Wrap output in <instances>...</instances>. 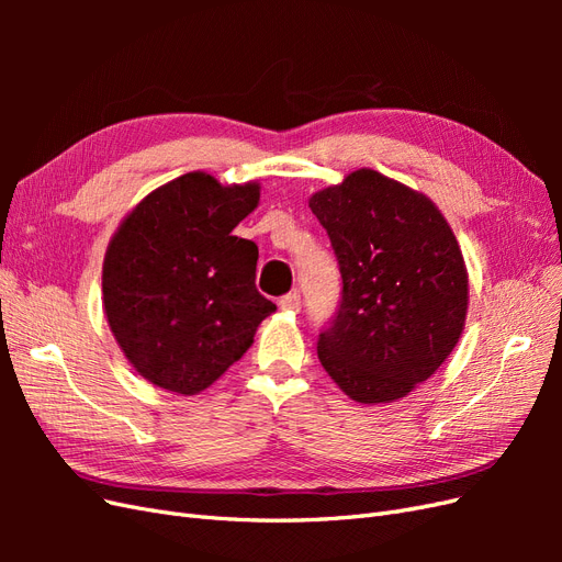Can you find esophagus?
Instances as JSON below:
<instances>
[{
    "label": "esophagus",
    "mask_w": 562,
    "mask_h": 562,
    "mask_svg": "<svg viewBox=\"0 0 562 562\" xmlns=\"http://www.w3.org/2000/svg\"><path fill=\"white\" fill-rule=\"evenodd\" d=\"M279 307H281L283 312H300V307H302V300H300V293H297V291H293V293H288V295H283V297L279 300Z\"/></svg>",
    "instance_id": "obj_1"
}]
</instances>
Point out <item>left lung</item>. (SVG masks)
Here are the masks:
<instances>
[{
    "label": "left lung",
    "mask_w": 562,
    "mask_h": 562,
    "mask_svg": "<svg viewBox=\"0 0 562 562\" xmlns=\"http://www.w3.org/2000/svg\"><path fill=\"white\" fill-rule=\"evenodd\" d=\"M342 274L318 361L356 403H394L427 382L462 337L469 274L436 203L372 168L310 196Z\"/></svg>",
    "instance_id": "1"
}]
</instances>
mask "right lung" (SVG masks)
I'll list each match as a JSON object with an SVG mask.
<instances>
[{
  "mask_svg": "<svg viewBox=\"0 0 562 562\" xmlns=\"http://www.w3.org/2000/svg\"><path fill=\"white\" fill-rule=\"evenodd\" d=\"M258 201L260 182L223 184L192 171L149 192L116 227L103 307L147 382L180 396L209 389L277 310L255 288L258 246L232 236Z\"/></svg>",
  "mask_w": 562,
  "mask_h": 562,
  "instance_id": "obj_1",
  "label": "right lung"
}]
</instances>
